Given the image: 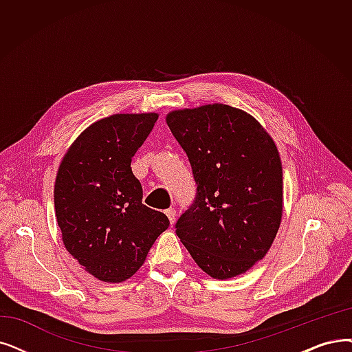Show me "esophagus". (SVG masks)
Wrapping results in <instances>:
<instances>
[{
    "mask_svg": "<svg viewBox=\"0 0 352 352\" xmlns=\"http://www.w3.org/2000/svg\"><path fill=\"white\" fill-rule=\"evenodd\" d=\"M165 214H166L168 220H170V223L174 224L175 223V210L174 208H168V210H165Z\"/></svg>",
    "mask_w": 352,
    "mask_h": 352,
    "instance_id": "esophagus-1",
    "label": "esophagus"
}]
</instances>
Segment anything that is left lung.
<instances>
[{"instance_id":"8db88e82","label":"left lung","mask_w":352,"mask_h":352,"mask_svg":"<svg viewBox=\"0 0 352 352\" xmlns=\"http://www.w3.org/2000/svg\"><path fill=\"white\" fill-rule=\"evenodd\" d=\"M166 125L197 186L175 233L211 278H234L262 261L279 230L283 174L276 145L253 116L221 103L171 112Z\"/></svg>"}]
</instances>
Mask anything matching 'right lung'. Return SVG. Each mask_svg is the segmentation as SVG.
<instances>
[{
    "instance_id": "1",
    "label": "right lung",
    "mask_w": 352,
    "mask_h": 352,
    "mask_svg": "<svg viewBox=\"0 0 352 352\" xmlns=\"http://www.w3.org/2000/svg\"><path fill=\"white\" fill-rule=\"evenodd\" d=\"M157 113H118L90 125L67 151L54 186L57 224L67 252L103 282L138 270L170 220L142 204L131 162Z\"/></svg>"
}]
</instances>
